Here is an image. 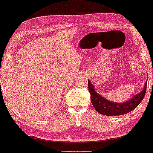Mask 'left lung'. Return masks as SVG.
I'll use <instances>...</instances> for the list:
<instances>
[{
    "label": "left lung",
    "instance_id": "1",
    "mask_svg": "<svg viewBox=\"0 0 153 153\" xmlns=\"http://www.w3.org/2000/svg\"><path fill=\"white\" fill-rule=\"evenodd\" d=\"M146 85L147 81L142 91L138 94L135 95L128 101L123 103H115L100 96V94L95 91L94 87L91 82L88 80L89 91L91 94L92 105L97 112L106 116H119L128 113L134 110L144 98L146 91Z\"/></svg>",
    "mask_w": 153,
    "mask_h": 153
}]
</instances>
